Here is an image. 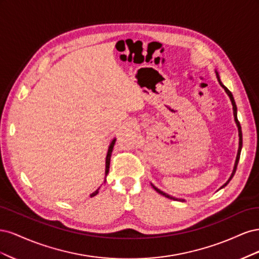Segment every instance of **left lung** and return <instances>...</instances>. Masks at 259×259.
<instances>
[{
  "label": "left lung",
  "mask_w": 259,
  "mask_h": 259,
  "mask_svg": "<svg viewBox=\"0 0 259 259\" xmlns=\"http://www.w3.org/2000/svg\"><path fill=\"white\" fill-rule=\"evenodd\" d=\"M216 74H217V79H218V82H219V84H221V86L222 88L226 91V93L228 94V96L230 97V100H231V103H232V107H233V115H234V120H236V123H237V125H238V130H239V137H240V142H239V150H238V155H237V160H236V164H234V168H233V171H232V174H231V176H230V178L228 179V182H227L222 188H224L225 186H227L229 184V182L231 180V178L233 177V175H234V173H236V170H237V166H238V163H239V159H240V154H241V149H242V131H241V125H240V122H239V120H238V116H237V106H236V101H234V99H233V96H232V94H231V92L226 88V86L221 82V79H219V75H218V73L216 72ZM152 187L154 188V190L156 191V192H159L160 194H162V195H164V197L165 198H168V199H173V200H177V199H175V198H173V197H170V195H168V194H166V193H164L163 191H161L160 189H158V188L156 187H154L153 185H152ZM180 201H184V200H180Z\"/></svg>",
  "instance_id": "obj_1"
}]
</instances>
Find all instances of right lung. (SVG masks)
Listing matches in <instances>:
<instances>
[{
  "label": "right lung",
  "instance_id": "right-lung-1",
  "mask_svg": "<svg viewBox=\"0 0 259 259\" xmlns=\"http://www.w3.org/2000/svg\"><path fill=\"white\" fill-rule=\"evenodd\" d=\"M114 144H115V139L112 140L110 146H109V149H108V153H107V158H106V176H107V174L109 173V166H110V158H111V153H112V150H113ZM99 189H100V187L98 188V189H97L96 191H94V192L91 194V198H92V197H95V195L99 192Z\"/></svg>",
  "mask_w": 259,
  "mask_h": 259
}]
</instances>
